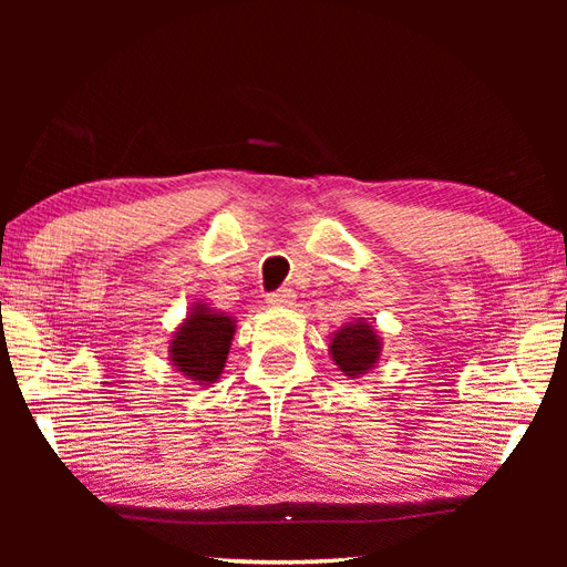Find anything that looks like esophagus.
<instances>
[{
	"label": "esophagus",
	"mask_w": 567,
	"mask_h": 567,
	"mask_svg": "<svg viewBox=\"0 0 567 567\" xmlns=\"http://www.w3.org/2000/svg\"><path fill=\"white\" fill-rule=\"evenodd\" d=\"M265 305L268 307H292L295 305V292L292 290H277L265 297Z\"/></svg>",
	"instance_id": "34e87169"
}]
</instances>
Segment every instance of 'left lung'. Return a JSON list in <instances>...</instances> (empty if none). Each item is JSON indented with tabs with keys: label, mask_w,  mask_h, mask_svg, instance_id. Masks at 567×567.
Wrapping results in <instances>:
<instances>
[{
	"label": "left lung",
	"mask_w": 567,
	"mask_h": 567,
	"mask_svg": "<svg viewBox=\"0 0 567 567\" xmlns=\"http://www.w3.org/2000/svg\"><path fill=\"white\" fill-rule=\"evenodd\" d=\"M329 353L333 365L339 368L346 378H360L378 365L382 355V336L370 321L363 317L346 323L336 333H331Z\"/></svg>",
	"instance_id": "left-lung-1"
}]
</instances>
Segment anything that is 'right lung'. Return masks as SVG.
<instances>
[{
    "instance_id": "add662e5",
    "label": "right lung",
    "mask_w": 567,
    "mask_h": 567,
    "mask_svg": "<svg viewBox=\"0 0 567 567\" xmlns=\"http://www.w3.org/2000/svg\"><path fill=\"white\" fill-rule=\"evenodd\" d=\"M234 333V317L204 302H195L189 307L187 317L177 323L171 343H167L171 365L185 380L199 384V388H212V382L219 380L226 368Z\"/></svg>"
}]
</instances>
